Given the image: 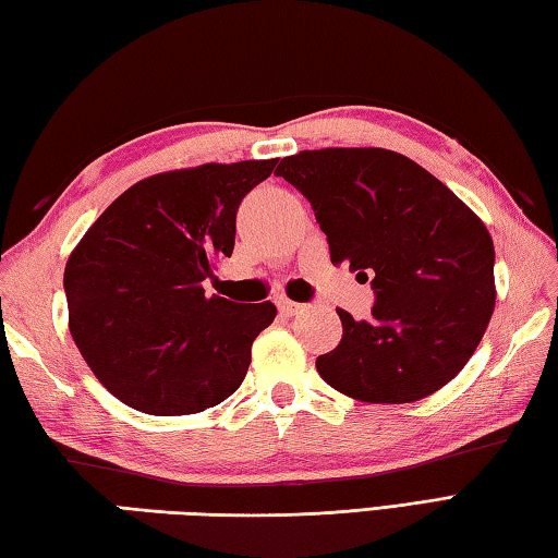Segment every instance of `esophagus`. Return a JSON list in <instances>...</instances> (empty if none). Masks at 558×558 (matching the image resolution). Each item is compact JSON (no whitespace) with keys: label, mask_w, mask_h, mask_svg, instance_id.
Returning <instances> with one entry per match:
<instances>
[{"label":"esophagus","mask_w":558,"mask_h":558,"mask_svg":"<svg viewBox=\"0 0 558 558\" xmlns=\"http://www.w3.org/2000/svg\"><path fill=\"white\" fill-rule=\"evenodd\" d=\"M277 306H279V311H281L283 315H299L303 308H306V306H301V303L289 301V299H279Z\"/></svg>","instance_id":"esophagus-1"}]
</instances>
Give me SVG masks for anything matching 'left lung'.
<instances>
[{
  "label": "left lung",
  "instance_id": "obj_1",
  "mask_svg": "<svg viewBox=\"0 0 558 558\" xmlns=\"http://www.w3.org/2000/svg\"><path fill=\"white\" fill-rule=\"evenodd\" d=\"M308 198L335 265L369 281V320L338 308L342 340L315 360L335 391L413 403L464 369L496 308V250L483 220L437 177L384 148L283 157L277 172Z\"/></svg>",
  "mask_w": 558,
  "mask_h": 558
}]
</instances>
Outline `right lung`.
<instances>
[{"label": "right lung", "mask_w": 558, "mask_h": 558, "mask_svg": "<svg viewBox=\"0 0 558 558\" xmlns=\"http://www.w3.org/2000/svg\"><path fill=\"white\" fill-rule=\"evenodd\" d=\"M275 160L198 165L141 180L116 198L65 267L70 332L109 393L148 415H192L226 401L277 306L206 296L235 247L245 194Z\"/></svg>", "instance_id": "add662e5"}]
</instances>
